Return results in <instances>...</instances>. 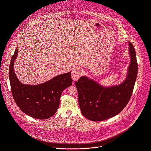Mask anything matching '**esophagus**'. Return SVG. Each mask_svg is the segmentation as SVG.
I'll list each match as a JSON object with an SVG mask.
<instances>
[{"instance_id": "1", "label": "esophagus", "mask_w": 151, "mask_h": 151, "mask_svg": "<svg viewBox=\"0 0 151 151\" xmlns=\"http://www.w3.org/2000/svg\"><path fill=\"white\" fill-rule=\"evenodd\" d=\"M81 73H82V71L80 68L76 67V68H73V70H72V72H71L72 79H73L75 81L78 80V79H79V78L81 76Z\"/></svg>"}]
</instances>
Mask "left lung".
<instances>
[{
	"label": "left lung",
	"instance_id": "left-lung-1",
	"mask_svg": "<svg viewBox=\"0 0 151 151\" xmlns=\"http://www.w3.org/2000/svg\"><path fill=\"white\" fill-rule=\"evenodd\" d=\"M130 64L126 79L120 84L104 87L83 76L75 82L78 102L82 114L92 121H103L122 112L133 93L137 73L136 54L133 44L128 42Z\"/></svg>",
	"mask_w": 151,
	"mask_h": 151
}]
</instances>
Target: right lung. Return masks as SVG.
<instances>
[{"instance_id":"1","label":"right lung","mask_w":151,"mask_h":151,"mask_svg":"<svg viewBox=\"0 0 151 151\" xmlns=\"http://www.w3.org/2000/svg\"><path fill=\"white\" fill-rule=\"evenodd\" d=\"M17 53L16 49L9 67V79L14 99L24 114L36 119H47L56 113L63 91L72 84L71 71L37 85L22 84L14 69Z\"/></svg>"}]
</instances>
